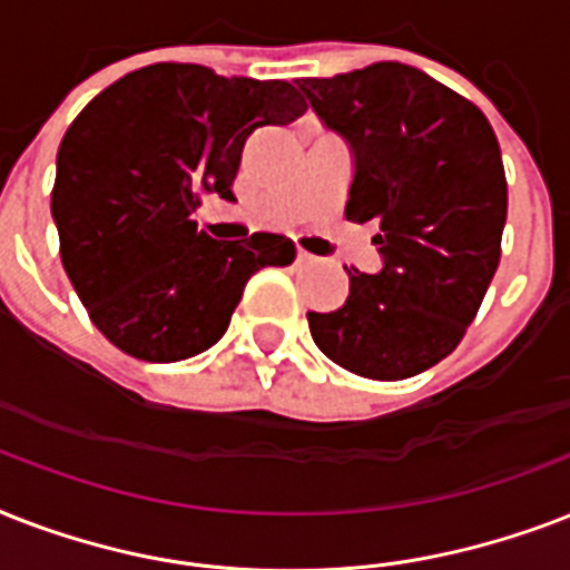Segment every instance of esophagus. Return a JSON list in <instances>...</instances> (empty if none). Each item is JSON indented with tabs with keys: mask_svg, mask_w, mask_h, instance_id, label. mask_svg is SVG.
Here are the masks:
<instances>
[{
	"mask_svg": "<svg viewBox=\"0 0 570 570\" xmlns=\"http://www.w3.org/2000/svg\"><path fill=\"white\" fill-rule=\"evenodd\" d=\"M298 263H302V266H316L320 257H313L311 250H298Z\"/></svg>",
	"mask_w": 570,
	"mask_h": 570,
	"instance_id": "1",
	"label": "esophagus"
}]
</instances>
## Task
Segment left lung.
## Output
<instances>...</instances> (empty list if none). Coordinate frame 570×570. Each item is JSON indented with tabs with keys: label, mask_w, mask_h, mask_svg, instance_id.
Listing matches in <instances>:
<instances>
[{
	"label": "left lung",
	"mask_w": 570,
	"mask_h": 570,
	"mask_svg": "<svg viewBox=\"0 0 570 570\" xmlns=\"http://www.w3.org/2000/svg\"><path fill=\"white\" fill-rule=\"evenodd\" d=\"M355 154L348 222H375L379 275L348 272L340 311L307 313L316 346L348 373L399 381L455 352L500 266L505 171L479 106L416 67L379 61L298 79Z\"/></svg>",
	"instance_id": "1"
}]
</instances>
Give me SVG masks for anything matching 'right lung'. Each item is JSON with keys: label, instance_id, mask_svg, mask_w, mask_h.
<instances>
[{"label": "right lung", "instance_id": "add662e5", "mask_svg": "<svg viewBox=\"0 0 570 570\" xmlns=\"http://www.w3.org/2000/svg\"><path fill=\"white\" fill-rule=\"evenodd\" d=\"M307 111L289 82L159 61L85 106L61 138L52 186L58 250L79 302L120 352L174 364L215 346L254 272L289 266L277 233L218 242L191 218L233 197L242 147Z\"/></svg>", "mask_w": 570, "mask_h": 570}]
</instances>
